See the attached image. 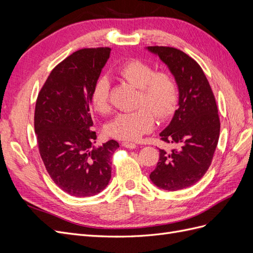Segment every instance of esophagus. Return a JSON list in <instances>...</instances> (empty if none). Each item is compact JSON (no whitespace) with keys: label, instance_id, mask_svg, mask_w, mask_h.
Returning a JSON list of instances; mask_svg holds the SVG:
<instances>
[{"label":"esophagus","instance_id":"1","mask_svg":"<svg viewBox=\"0 0 253 253\" xmlns=\"http://www.w3.org/2000/svg\"><path fill=\"white\" fill-rule=\"evenodd\" d=\"M122 147H125L126 149H135L137 145L133 142H127V141H124L122 142Z\"/></svg>","mask_w":253,"mask_h":253}]
</instances>
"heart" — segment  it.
Wrapping results in <instances>:
<instances>
[{
  "instance_id": "1",
  "label": "heart",
  "mask_w": 253,
  "mask_h": 253,
  "mask_svg": "<svg viewBox=\"0 0 253 253\" xmlns=\"http://www.w3.org/2000/svg\"><path fill=\"white\" fill-rule=\"evenodd\" d=\"M118 74L139 88L137 105L141 108L118 114L109 122L105 131L114 138L135 141L154 127L153 112L160 120L169 118L174 114L179 100L178 86L170 73L155 72L154 66L139 59L126 61L119 67ZM90 101L99 113L110 111L111 84L108 77L101 76L96 80L91 89Z\"/></svg>"
}]
</instances>
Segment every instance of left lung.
<instances>
[{
	"instance_id": "8db88e82",
	"label": "left lung",
	"mask_w": 253,
	"mask_h": 253,
	"mask_svg": "<svg viewBox=\"0 0 253 253\" xmlns=\"http://www.w3.org/2000/svg\"><path fill=\"white\" fill-rule=\"evenodd\" d=\"M169 67L179 91L178 109L164 131L162 140L176 144L159 150V160L150 179L160 189L177 191L194 185L208 171L219 137L217 106L208 79L195 60L167 46H149Z\"/></svg>"
}]
</instances>
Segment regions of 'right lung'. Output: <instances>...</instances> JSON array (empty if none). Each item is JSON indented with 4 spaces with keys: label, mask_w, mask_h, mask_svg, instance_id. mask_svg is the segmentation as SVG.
I'll list each match as a JSON object with an SVG mask.
<instances>
[{
    "label": "right lung",
    "mask_w": 253,
    "mask_h": 253,
    "mask_svg": "<svg viewBox=\"0 0 253 253\" xmlns=\"http://www.w3.org/2000/svg\"><path fill=\"white\" fill-rule=\"evenodd\" d=\"M111 48L73 52L50 72L37 98L35 132L41 158L53 182L72 196L87 197L109 185L111 158L119 143L96 148L90 94Z\"/></svg>",
    "instance_id": "add662e5"
}]
</instances>
